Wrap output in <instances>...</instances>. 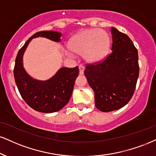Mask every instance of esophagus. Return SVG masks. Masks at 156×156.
Wrapping results in <instances>:
<instances>
[{"label":"esophagus","instance_id":"1","mask_svg":"<svg viewBox=\"0 0 156 156\" xmlns=\"http://www.w3.org/2000/svg\"><path fill=\"white\" fill-rule=\"evenodd\" d=\"M84 70H85V67H84L83 65H79V73L80 75L83 74Z\"/></svg>","mask_w":156,"mask_h":156}]
</instances>
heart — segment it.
Instances as JSON below:
<instances>
[{
	"label": "heart",
	"mask_w": 156,
	"mask_h": 156,
	"mask_svg": "<svg viewBox=\"0 0 156 156\" xmlns=\"http://www.w3.org/2000/svg\"><path fill=\"white\" fill-rule=\"evenodd\" d=\"M110 39L105 31L97 28L85 30L72 37L70 41L71 50L83 55L88 62H97L108 55Z\"/></svg>",
	"instance_id": "b5f03b06"
}]
</instances>
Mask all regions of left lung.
Instances as JSON below:
<instances>
[{
	"mask_svg": "<svg viewBox=\"0 0 156 156\" xmlns=\"http://www.w3.org/2000/svg\"><path fill=\"white\" fill-rule=\"evenodd\" d=\"M112 53L97 62L86 64L84 74L94 91L95 106L110 112L132 99L139 77L138 51L125 33L111 27Z\"/></svg>",
	"mask_w": 156,
	"mask_h": 156,
	"instance_id": "1",
	"label": "left lung"
}]
</instances>
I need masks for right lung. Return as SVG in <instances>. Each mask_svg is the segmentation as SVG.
Segmentation results:
<instances>
[{"label":"right lung","instance_id":"1","mask_svg":"<svg viewBox=\"0 0 156 156\" xmlns=\"http://www.w3.org/2000/svg\"><path fill=\"white\" fill-rule=\"evenodd\" d=\"M61 33L54 31H41L32 35L19 51L14 68V79L19 91L30 108L41 112H54L61 110L70 100L73 86L79 70L62 67L54 76L46 81L33 79L27 74L22 65V56L33 38L45 37L56 42L60 41Z\"/></svg>","mask_w":156,"mask_h":156}]
</instances>
